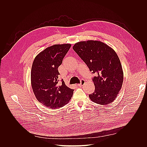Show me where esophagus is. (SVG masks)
Returning <instances> with one entry per match:
<instances>
[{
	"label": "esophagus",
	"mask_w": 147,
	"mask_h": 147,
	"mask_svg": "<svg viewBox=\"0 0 147 147\" xmlns=\"http://www.w3.org/2000/svg\"><path fill=\"white\" fill-rule=\"evenodd\" d=\"M85 80H82L81 81V83H80V84H78V86H83V85L85 84Z\"/></svg>",
	"instance_id": "34e87169"
}]
</instances>
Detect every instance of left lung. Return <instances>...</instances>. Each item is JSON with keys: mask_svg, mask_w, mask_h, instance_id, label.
<instances>
[{"mask_svg": "<svg viewBox=\"0 0 147 147\" xmlns=\"http://www.w3.org/2000/svg\"><path fill=\"white\" fill-rule=\"evenodd\" d=\"M73 50L84 61L92 73L94 92L90 99L100 105H108L121 90L124 74L120 59L115 51L104 42L89 40L76 43Z\"/></svg>", "mask_w": 147, "mask_h": 147, "instance_id": "obj_1", "label": "left lung"}]
</instances>
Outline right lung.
Returning a JSON list of instances; mask_svg holds the SVG:
<instances>
[{"mask_svg":"<svg viewBox=\"0 0 147 147\" xmlns=\"http://www.w3.org/2000/svg\"><path fill=\"white\" fill-rule=\"evenodd\" d=\"M71 47V44L54 45L39 53L35 58L31 71V84L37 100L51 109L61 108L71 99L73 89L63 80L58 84V68Z\"/></svg>","mask_w":147,"mask_h":147,"instance_id":"right-lung-1","label":"right lung"}]
</instances>
